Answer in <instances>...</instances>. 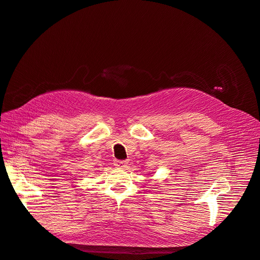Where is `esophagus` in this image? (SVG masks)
Masks as SVG:
<instances>
[{"instance_id":"34e87169","label":"esophagus","mask_w":260,"mask_h":260,"mask_svg":"<svg viewBox=\"0 0 260 260\" xmlns=\"http://www.w3.org/2000/svg\"><path fill=\"white\" fill-rule=\"evenodd\" d=\"M126 163L127 161H124V160H114V166L118 169H123L126 167Z\"/></svg>"}]
</instances>
